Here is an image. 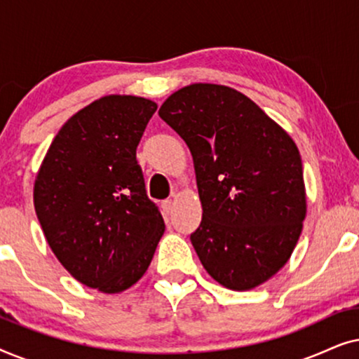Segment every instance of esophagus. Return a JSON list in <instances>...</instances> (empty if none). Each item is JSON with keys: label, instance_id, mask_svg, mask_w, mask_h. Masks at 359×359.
<instances>
[{"label": "esophagus", "instance_id": "esophagus-1", "mask_svg": "<svg viewBox=\"0 0 359 359\" xmlns=\"http://www.w3.org/2000/svg\"><path fill=\"white\" fill-rule=\"evenodd\" d=\"M161 210H163L165 215H170L171 212H173V201L171 199H166L161 203Z\"/></svg>", "mask_w": 359, "mask_h": 359}]
</instances>
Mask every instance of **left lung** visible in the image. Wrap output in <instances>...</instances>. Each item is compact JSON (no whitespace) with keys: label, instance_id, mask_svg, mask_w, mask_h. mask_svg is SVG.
I'll return each mask as SVG.
<instances>
[{"label":"left lung","instance_id":"obj_1","mask_svg":"<svg viewBox=\"0 0 359 359\" xmlns=\"http://www.w3.org/2000/svg\"><path fill=\"white\" fill-rule=\"evenodd\" d=\"M158 114L189 147L203 220L191 243L210 276L233 291L287 263L306 219L302 160L283 127L242 93L194 83Z\"/></svg>","mask_w":359,"mask_h":359}]
</instances>
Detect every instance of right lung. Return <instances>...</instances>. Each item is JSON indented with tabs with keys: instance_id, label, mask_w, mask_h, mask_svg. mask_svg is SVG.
I'll return each mask as SVG.
<instances>
[{
	"instance_id": "obj_1",
	"label": "right lung",
	"mask_w": 359,
	"mask_h": 359,
	"mask_svg": "<svg viewBox=\"0 0 359 359\" xmlns=\"http://www.w3.org/2000/svg\"><path fill=\"white\" fill-rule=\"evenodd\" d=\"M155 111L154 101L121 95L83 107L58 130L34 184L52 252L76 281L101 292L139 281L165 232L135 156Z\"/></svg>"
}]
</instances>
